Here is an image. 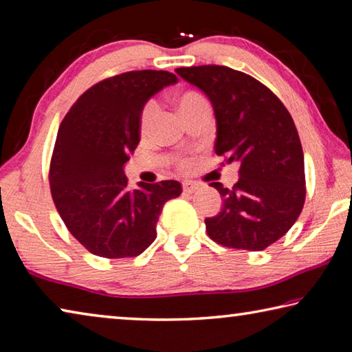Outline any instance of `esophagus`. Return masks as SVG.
I'll return each instance as SVG.
<instances>
[{
    "label": "esophagus",
    "instance_id": "esophagus-1",
    "mask_svg": "<svg viewBox=\"0 0 352 352\" xmlns=\"http://www.w3.org/2000/svg\"><path fill=\"white\" fill-rule=\"evenodd\" d=\"M200 188V184L199 183H195V182H184L183 183V190L186 194H192V192H195V190H197Z\"/></svg>",
    "mask_w": 352,
    "mask_h": 352
}]
</instances>
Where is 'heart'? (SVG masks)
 <instances>
[{"instance_id":"heart-1","label":"heart","mask_w":352,"mask_h":352,"mask_svg":"<svg viewBox=\"0 0 352 352\" xmlns=\"http://www.w3.org/2000/svg\"><path fill=\"white\" fill-rule=\"evenodd\" d=\"M175 102H177V109H178V111H180V115L183 116V119L189 116L190 113H194L195 110L201 109V107L210 105V104H208V100L197 91H183V93L178 94ZM157 111H158V107H157V102H155V100L147 102L146 107H144V110H142V113H141V132L144 135L151 132L155 118H157ZM180 166H182V169H188L190 163L189 162H182Z\"/></svg>"}]
</instances>
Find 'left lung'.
<instances>
[{
  "label": "left lung",
  "instance_id": "8db88e82",
  "mask_svg": "<svg viewBox=\"0 0 352 352\" xmlns=\"http://www.w3.org/2000/svg\"><path fill=\"white\" fill-rule=\"evenodd\" d=\"M211 100L217 122L214 151L239 163L233 188L211 183L223 197L206 233L228 248L261 252L287 233L306 199L305 155L290 113L264 83L222 65L177 68Z\"/></svg>",
  "mask_w": 352,
  "mask_h": 352
}]
</instances>
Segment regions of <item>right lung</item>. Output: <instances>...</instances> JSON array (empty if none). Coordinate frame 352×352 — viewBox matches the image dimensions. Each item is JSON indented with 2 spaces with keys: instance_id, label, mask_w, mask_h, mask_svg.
<instances>
[{
  "instance_id": "1",
  "label": "right lung",
  "mask_w": 352,
  "mask_h": 352,
  "mask_svg": "<svg viewBox=\"0 0 352 352\" xmlns=\"http://www.w3.org/2000/svg\"><path fill=\"white\" fill-rule=\"evenodd\" d=\"M178 79L169 71H129L98 82L58 127L50 164L51 194L67 228L88 252L135 258L157 237L164 204L182 194L175 180L127 186L124 164L140 144L151 96Z\"/></svg>"
}]
</instances>
